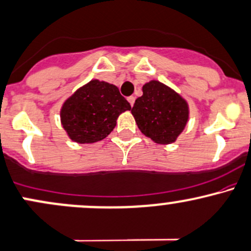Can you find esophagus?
Segmentation results:
<instances>
[{
  "instance_id": "34e87169",
  "label": "esophagus",
  "mask_w": 251,
  "mask_h": 251,
  "mask_svg": "<svg viewBox=\"0 0 251 251\" xmlns=\"http://www.w3.org/2000/svg\"><path fill=\"white\" fill-rule=\"evenodd\" d=\"M134 100H136V98H134V96H128V98H127V101H128V102H130L131 106H133Z\"/></svg>"
}]
</instances>
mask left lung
Returning a JSON list of instances; mask_svg holds the SVG:
<instances>
[{"label":"left lung","mask_w":251,"mask_h":251,"mask_svg":"<svg viewBox=\"0 0 251 251\" xmlns=\"http://www.w3.org/2000/svg\"><path fill=\"white\" fill-rule=\"evenodd\" d=\"M138 128L158 144L175 142L188 121V104L172 88L158 81L143 85V95L131 109Z\"/></svg>","instance_id":"left-lung-1"}]
</instances>
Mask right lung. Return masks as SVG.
I'll list each match as a JSON object with an SVG mask.
<instances>
[{"label":"right lung","mask_w":251,"mask_h":251,"mask_svg":"<svg viewBox=\"0 0 251 251\" xmlns=\"http://www.w3.org/2000/svg\"><path fill=\"white\" fill-rule=\"evenodd\" d=\"M131 106L115 85L93 79L76 90L60 111V120L74 142L85 144L106 138L118 117Z\"/></svg>","instance_id":"obj_1"}]
</instances>
